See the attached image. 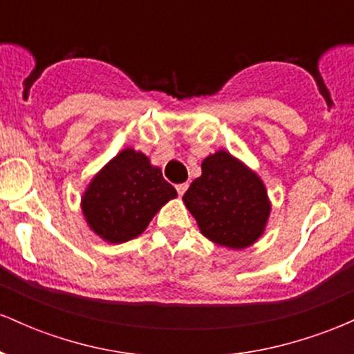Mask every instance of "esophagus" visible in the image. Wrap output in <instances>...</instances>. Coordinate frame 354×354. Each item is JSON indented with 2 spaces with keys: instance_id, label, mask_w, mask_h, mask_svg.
Wrapping results in <instances>:
<instances>
[{
  "instance_id": "34e87169",
  "label": "esophagus",
  "mask_w": 354,
  "mask_h": 354,
  "mask_svg": "<svg viewBox=\"0 0 354 354\" xmlns=\"http://www.w3.org/2000/svg\"><path fill=\"white\" fill-rule=\"evenodd\" d=\"M186 189H188V183H180V185H176V191L180 196H183V194L186 193Z\"/></svg>"
}]
</instances>
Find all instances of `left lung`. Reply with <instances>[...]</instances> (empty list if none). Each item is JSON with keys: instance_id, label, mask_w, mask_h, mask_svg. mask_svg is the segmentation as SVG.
Returning a JSON list of instances; mask_svg holds the SVG:
<instances>
[{"instance_id": "left-lung-1", "label": "left lung", "mask_w": 354, "mask_h": 354, "mask_svg": "<svg viewBox=\"0 0 354 354\" xmlns=\"http://www.w3.org/2000/svg\"><path fill=\"white\" fill-rule=\"evenodd\" d=\"M201 171L183 201L203 236L231 250L258 241L271 213L261 178L225 149L205 158Z\"/></svg>"}]
</instances>
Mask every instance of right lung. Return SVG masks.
I'll return each mask as SVG.
<instances>
[{
    "instance_id": "1",
    "label": "right lung",
    "mask_w": 354,
    "mask_h": 354,
    "mask_svg": "<svg viewBox=\"0 0 354 354\" xmlns=\"http://www.w3.org/2000/svg\"><path fill=\"white\" fill-rule=\"evenodd\" d=\"M176 196L146 154L126 148L89 181L81 209L101 239L120 245L140 236L161 206Z\"/></svg>"
}]
</instances>
